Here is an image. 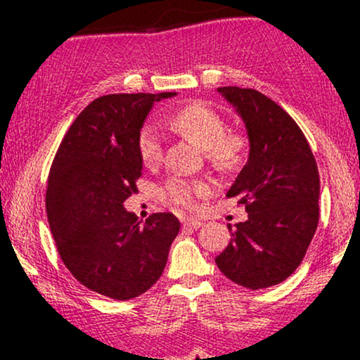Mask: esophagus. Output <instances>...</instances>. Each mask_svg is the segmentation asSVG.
<instances>
[{"mask_svg":"<svg viewBox=\"0 0 360 360\" xmlns=\"http://www.w3.org/2000/svg\"><path fill=\"white\" fill-rule=\"evenodd\" d=\"M183 225L188 226V229H201V226H203V221L198 220V218H184Z\"/></svg>","mask_w":360,"mask_h":360,"instance_id":"1","label":"esophagus"}]
</instances>
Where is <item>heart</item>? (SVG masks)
Returning a JSON list of instances; mask_svg holds the SVG:
<instances>
[{
	"label": "heart",
	"instance_id": "b5f03b06",
	"mask_svg": "<svg viewBox=\"0 0 360 360\" xmlns=\"http://www.w3.org/2000/svg\"><path fill=\"white\" fill-rule=\"evenodd\" d=\"M169 127L203 148L217 171L232 174L245 162L247 140L240 134H226L223 115L206 103H189L169 118ZM139 155L143 166L154 167L162 157V146L154 128H143L139 135ZM205 191L200 183L172 179L166 186L169 200L179 206H193L194 198Z\"/></svg>",
	"mask_w": 360,
	"mask_h": 360
}]
</instances>
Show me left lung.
<instances>
[{
  "mask_svg": "<svg viewBox=\"0 0 360 360\" xmlns=\"http://www.w3.org/2000/svg\"><path fill=\"white\" fill-rule=\"evenodd\" d=\"M218 93L243 120L249 160L226 196L249 213L214 259L233 283L262 289L283 283L301 264L316 232L320 176L307 137L278 103L237 86Z\"/></svg>",
  "mask_w": 360,
  "mask_h": 360,
  "instance_id": "obj_1",
  "label": "left lung"
}]
</instances>
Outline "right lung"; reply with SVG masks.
<instances>
[{"label": "right lung", "mask_w": 360, "mask_h": 360, "mask_svg": "<svg viewBox=\"0 0 360 360\" xmlns=\"http://www.w3.org/2000/svg\"><path fill=\"white\" fill-rule=\"evenodd\" d=\"M172 96L98 98L74 120L53 157L45 206L57 250L82 286L108 298H137L154 286L179 233L172 213L142 223L123 206L142 176L143 122L155 101Z\"/></svg>", "instance_id": "add662e5"}]
</instances>
